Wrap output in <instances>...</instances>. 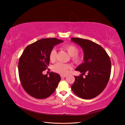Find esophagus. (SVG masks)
I'll return each mask as SVG.
<instances>
[{"instance_id":"obj_1","label":"esophagus","mask_w":125,"mask_h":125,"mask_svg":"<svg viewBox=\"0 0 125 125\" xmlns=\"http://www.w3.org/2000/svg\"><path fill=\"white\" fill-rule=\"evenodd\" d=\"M61 78H65V77H66V75H61Z\"/></svg>"}]
</instances>
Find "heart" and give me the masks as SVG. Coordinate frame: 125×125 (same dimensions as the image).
Wrapping results in <instances>:
<instances>
[{
  "instance_id": "b5f03b06",
  "label": "heart",
  "mask_w": 125,
  "mask_h": 125,
  "mask_svg": "<svg viewBox=\"0 0 125 125\" xmlns=\"http://www.w3.org/2000/svg\"><path fill=\"white\" fill-rule=\"evenodd\" d=\"M63 48L68 53V54L71 56V60L74 63H79L82 61L81 57L78 56L79 50L75 46L73 45H65ZM57 52L55 49H53L50 53L49 57L50 60L52 62L55 61L56 58ZM71 68V66L68 64H64L62 63H57L53 66V70L55 72L61 74H66L69 69Z\"/></svg>"
}]
</instances>
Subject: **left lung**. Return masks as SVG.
<instances>
[{"label": "left lung", "mask_w": 125, "mask_h": 125, "mask_svg": "<svg viewBox=\"0 0 125 125\" xmlns=\"http://www.w3.org/2000/svg\"><path fill=\"white\" fill-rule=\"evenodd\" d=\"M71 41L82 48L84 61L75 69L82 74L74 77L72 90L76 95L82 99L95 98L108 83L111 69L110 59L101 46L90 40L72 38ZM86 72L88 74L83 78V75Z\"/></svg>", "instance_id": "left-lung-1"}]
</instances>
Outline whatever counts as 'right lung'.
Listing matches in <instances>:
<instances>
[{
  "instance_id": "add662e5",
  "label": "right lung",
  "mask_w": 125,
  "mask_h": 125,
  "mask_svg": "<svg viewBox=\"0 0 125 125\" xmlns=\"http://www.w3.org/2000/svg\"><path fill=\"white\" fill-rule=\"evenodd\" d=\"M63 42L56 38L41 39L27 46L22 52L19 61V75L22 86L30 96L45 99L56 90L61 79L60 75L50 72L47 76L42 72L49 65L51 51Z\"/></svg>"
}]
</instances>
